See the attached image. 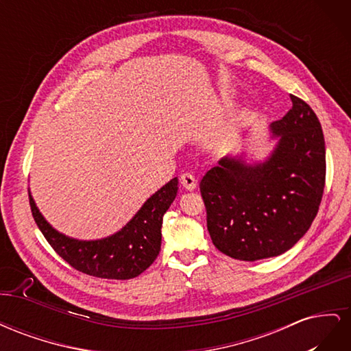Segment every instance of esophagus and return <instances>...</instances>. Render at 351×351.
<instances>
[{
  "mask_svg": "<svg viewBox=\"0 0 351 351\" xmlns=\"http://www.w3.org/2000/svg\"><path fill=\"white\" fill-rule=\"evenodd\" d=\"M180 182H182V186H183L186 190H193V189H196V186H197L196 177L192 176V174H189V173H186V174H183L182 177H180Z\"/></svg>",
  "mask_w": 351,
  "mask_h": 351,
  "instance_id": "34e87169",
  "label": "esophagus"
}]
</instances>
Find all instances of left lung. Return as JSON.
<instances>
[{
    "label": "left lung",
    "instance_id": "obj_1",
    "mask_svg": "<svg viewBox=\"0 0 351 351\" xmlns=\"http://www.w3.org/2000/svg\"><path fill=\"white\" fill-rule=\"evenodd\" d=\"M293 107L269 125L272 151L261 161L244 152L222 156L200 180L206 224L215 247L254 262L280 256L317 214L325 186V141L313 110L291 95Z\"/></svg>",
    "mask_w": 351,
    "mask_h": 351
}]
</instances>
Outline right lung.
I'll use <instances>...</instances> for the list:
<instances>
[{"instance_id": "obj_1", "label": "right lung", "mask_w": 351, "mask_h": 351, "mask_svg": "<svg viewBox=\"0 0 351 351\" xmlns=\"http://www.w3.org/2000/svg\"><path fill=\"white\" fill-rule=\"evenodd\" d=\"M177 192L178 178L174 177L147 199L121 230L97 240H79L60 232L40 214L30 192L29 202L42 234L74 269L98 278L130 280L149 268L159 254L162 218Z\"/></svg>"}]
</instances>
